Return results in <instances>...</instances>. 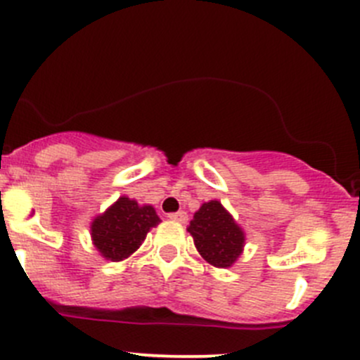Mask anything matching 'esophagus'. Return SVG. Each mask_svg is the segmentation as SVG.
<instances>
[{"label":"esophagus","mask_w":360,"mask_h":360,"mask_svg":"<svg viewBox=\"0 0 360 360\" xmlns=\"http://www.w3.org/2000/svg\"><path fill=\"white\" fill-rule=\"evenodd\" d=\"M169 217H170V219H174V221H179V223H186V221H188V214L183 212V210H179V212L169 214Z\"/></svg>","instance_id":"obj_1"}]
</instances>
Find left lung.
<instances>
[{
    "label": "left lung",
    "instance_id": "obj_1",
    "mask_svg": "<svg viewBox=\"0 0 360 360\" xmlns=\"http://www.w3.org/2000/svg\"><path fill=\"white\" fill-rule=\"evenodd\" d=\"M186 230L200 256L216 268L233 266L244 252V230L219 200L202 203Z\"/></svg>",
    "mask_w": 360,
    "mask_h": 360
}]
</instances>
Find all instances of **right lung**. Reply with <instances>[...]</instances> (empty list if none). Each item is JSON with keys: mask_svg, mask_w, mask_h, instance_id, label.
Instances as JSON below:
<instances>
[{"mask_svg": "<svg viewBox=\"0 0 360 360\" xmlns=\"http://www.w3.org/2000/svg\"><path fill=\"white\" fill-rule=\"evenodd\" d=\"M160 217L153 205H139L129 197H120L90 223V237L97 252L108 261H123L136 252Z\"/></svg>", "mask_w": 360, "mask_h": 360, "instance_id": "right-lung-1", "label": "right lung"}]
</instances>
